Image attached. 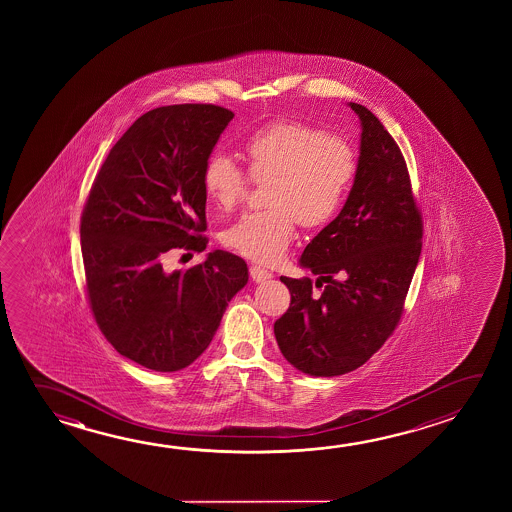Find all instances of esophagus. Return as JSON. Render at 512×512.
Masks as SVG:
<instances>
[{"label":"esophagus","mask_w":512,"mask_h":512,"mask_svg":"<svg viewBox=\"0 0 512 512\" xmlns=\"http://www.w3.org/2000/svg\"><path fill=\"white\" fill-rule=\"evenodd\" d=\"M250 277L253 278V282H266L269 278H273V273L268 269L260 268L257 264L250 266Z\"/></svg>","instance_id":"obj_1"}]
</instances>
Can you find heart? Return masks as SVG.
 Masks as SVG:
<instances>
[{"label": "heart", "mask_w": 512, "mask_h": 512, "mask_svg": "<svg viewBox=\"0 0 512 512\" xmlns=\"http://www.w3.org/2000/svg\"><path fill=\"white\" fill-rule=\"evenodd\" d=\"M248 172L264 182L268 209L248 212L223 232L228 250L271 264L293 243L298 219L305 228L325 227L336 218L353 180L359 157L343 135L319 126L280 119L248 135L243 143ZM250 176L225 151H212L202 169V184L218 209L234 210L250 187Z\"/></svg>", "instance_id": "b5f03b06"}]
</instances>
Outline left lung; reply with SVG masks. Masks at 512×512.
<instances>
[{
	"instance_id": "1",
	"label": "left lung",
	"mask_w": 512,
	"mask_h": 512,
	"mask_svg": "<svg viewBox=\"0 0 512 512\" xmlns=\"http://www.w3.org/2000/svg\"><path fill=\"white\" fill-rule=\"evenodd\" d=\"M361 155L348 200L302 253L300 266L319 275L280 280L291 305L275 321L278 348L294 368L312 377H337L380 350L402 318L418 266L423 221L412 196L402 151L364 105Z\"/></svg>"
}]
</instances>
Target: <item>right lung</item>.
<instances>
[{
    "label": "right lung",
    "instance_id": "1",
    "mask_svg": "<svg viewBox=\"0 0 512 512\" xmlns=\"http://www.w3.org/2000/svg\"><path fill=\"white\" fill-rule=\"evenodd\" d=\"M232 110L184 103L150 110L112 146L80 221L87 298L103 336L130 361L178 371L209 346L248 266L214 250L166 273L169 250L207 248L202 169Z\"/></svg>",
    "mask_w": 512,
    "mask_h": 512
}]
</instances>
